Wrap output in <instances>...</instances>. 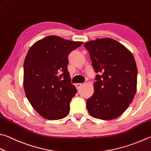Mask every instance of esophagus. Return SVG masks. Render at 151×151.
Listing matches in <instances>:
<instances>
[{"label":"esophagus","mask_w":151,"mask_h":151,"mask_svg":"<svg viewBox=\"0 0 151 151\" xmlns=\"http://www.w3.org/2000/svg\"><path fill=\"white\" fill-rule=\"evenodd\" d=\"M76 88H77V90H79L81 88V87L83 86V84H81V83H78V84H76Z\"/></svg>","instance_id":"esophagus-1"}]
</instances>
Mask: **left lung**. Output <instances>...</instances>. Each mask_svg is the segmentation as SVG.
<instances>
[{
    "label": "left lung",
    "mask_w": 151,
    "mask_h": 151,
    "mask_svg": "<svg viewBox=\"0 0 151 151\" xmlns=\"http://www.w3.org/2000/svg\"><path fill=\"white\" fill-rule=\"evenodd\" d=\"M88 51L97 75L94 94L86 100L90 115L95 118H117L132 102L137 90V68L131 52L111 38L90 41Z\"/></svg>",
    "instance_id": "1"
}]
</instances>
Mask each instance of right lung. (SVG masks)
I'll return each instance as SVG.
<instances>
[{"label": "right lung", "mask_w": 151, "mask_h": 151, "mask_svg": "<svg viewBox=\"0 0 151 151\" xmlns=\"http://www.w3.org/2000/svg\"><path fill=\"white\" fill-rule=\"evenodd\" d=\"M83 43L49 35L28 50L24 64V91L32 106L45 119H63L69 112L77 90L70 83L68 56Z\"/></svg>", "instance_id": "right-lung-1"}]
</instances>
